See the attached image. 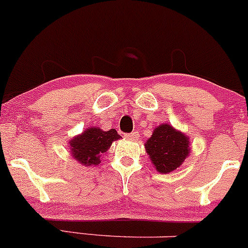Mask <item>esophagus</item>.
<instances>
[{
  "label": "esophagus",
  "instance_id": "34e87169",
  "mask_svg": "<svg viewBox=\"0 0 248 248\" xmlns=\"http://www.w3.org/2000/svg\"><path fill=\"white\" fill-rule=\"evenodd\" d=\"M125 137H126L127 140H137L138 137H140V134H138L137 131H134V132H131V134H127V135H125Z\"/></svg>",
  "mask_w": 248,
  "mask_h": 248
}]
</instances>
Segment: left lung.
I'll return each instance as SVG.
<instances>
[{
  "label": "left lung",
  "mask_w": 248,
  "mask_h": 248,
  "mask_svg": "<svg viewBox=\"0 0 248 248\" xmlns=\"http://www.w3.org/2000/svg\"><path fill=\"white\" fill-rule=\"evenodd\" d=\"M144 146L151 163L161 174L180 168L191 150L188 136L168 123L156 126Z\"/></svg>",
  "instance_id": "left-lung-1"
}]
</instances>
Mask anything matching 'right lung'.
Masks as SVG:
<instances>
[{"instance_id":"right-lung-1","label":"right lung","mask_w":248,"mask_h":248,"mask_svg":"<svg viewBox=\"0 0 248 248\" xmlns=\"http://www.w3.org/2000/svg\"><path fill=\"white\" fill-rule=\"evenodd\" d=\"M121 138L114 129L104 131L100 127H87L80 135L74 136L68 142L71 156L85 167L98 166L100 157L110 149L112 142Z\"/></svg>"}]
</instances>
